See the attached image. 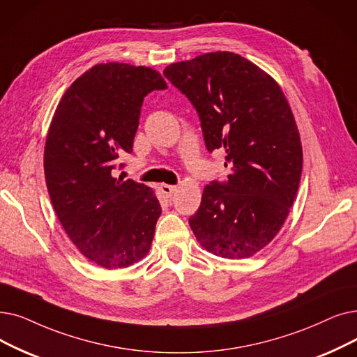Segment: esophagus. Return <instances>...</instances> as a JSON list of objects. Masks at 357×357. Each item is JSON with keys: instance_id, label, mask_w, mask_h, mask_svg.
Returning a JSON list of instances; mask_svg holds the SVG:
<instances>
[{"instance_id": "34e87169", "label": "esophagus", "mask_w": 357, "mask_h": 357, "mask_svg": "<svg viewBox=\"0 0 357 357\" xmlns=\"http://www.w3.org/2000/svg\"><path fill=\"white\" fill-rule=\"evenodd\" d=\"M176 187H174V185H167V183H162L160 185V191L163 192V195H166L167 198L172 197L175 192H176Z\"/></svg>"}]
</instances>
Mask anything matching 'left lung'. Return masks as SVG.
<instances>
[{
    "instance_id": "left-lung-1",
    "label": "left lung",
    "mask_w": 357,
    "mask_h": 357,
    "mask_svg": "<svg viewBox=\"0 0 357 357\" xmlns=\"http://www.w3.org/2000/svg\"><path fill=\"white\" fill-rule=\"evenodd\" d=\"M163 75L198 112L207 150H225L227 181L206 185L190 226L217 257L250 258L282 229L302 175L290 105L270 74L217 51L170 64Z\"/></svg>"
}]
</instances>
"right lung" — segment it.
Here are the masks:
<instances>
[{"label": "right lung", "instance_id": "add662e5", "mask_svg": "<svg viewBox=\"0 0 357 357\" xmlns=\"http://www.w3.org/2000/svg\"><path fill=\"white\" fill-rule=\"evenodd\" d=\"M165 89L153 68L98 64L67 89L51 121L43 154L51 203L77 250L107 270L147 255L162 214L150 187L112 170L132 151L144 98Z\"/></svg>", "mask_w": 357, "mask_h": 357}]
</instances>
